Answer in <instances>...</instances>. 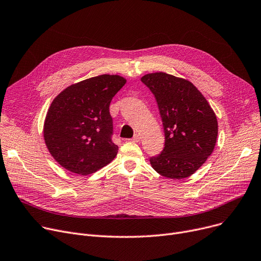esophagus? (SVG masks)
Wrapping results in <instances>:
<instances>
[{
    "label": "esophagus",
    "mask_w": 261,
    "mask_h": 261,
    "mask_svg": "<svg viewBox=\"0 0 261 261\" xmlns=\"http://www.w3.org/2000/svg\"><path fill=\"white\" fill-rule=\"evenodd\" d=\"M131 141L134 142V143H138V142L141 141V136L138 135V134H134V136L131 138Z\"/></svg>",
    "instance_id": "1"
}]
</instances>
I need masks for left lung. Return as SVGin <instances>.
Instances as JSON below:
<instances>
[{
    "label": "left lung",
    "instance_id": "8db88e82",
    "mask_svg": "<svg viewBox=\"0 0 261 261\" xmlns=\"http://www.w3.org/2000/svg\"><path fill=\"white\" fill-rule=\"evenodd\" d=\"M141 81L154 94L165 132L161 154L150 158L152 168L171 179L195 173L212 154L218 134L216 115L196 87L165 72Z\"/></svg>",
    "mask_w": 261,
    "mask_h": 261
}]
</instances>
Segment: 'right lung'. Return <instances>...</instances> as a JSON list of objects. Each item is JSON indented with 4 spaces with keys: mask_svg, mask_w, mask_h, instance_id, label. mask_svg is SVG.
Listing matches in <instances>:
<instances>
[{
    "mask_svg": "<svg viewBox=\"0 0 261 261\" xmlns=\"http://www.w3.org/2000/svg\"><path fill=\"white\" fill-rule=\"evenodd\" d=\"M126 82L123 76L110 74L87 79L67 87L51 102L44 140L63 168L88 175L114 160L118 147L112 142L109 106Z\"/></svg>",
    "mask_w": 261,
    "mask_h": 261,
    "instance_id": "add662e5",
    "label": "right lung"
}]
</instances>
